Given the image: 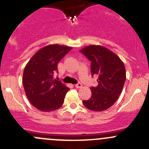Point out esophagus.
<instances>
[{
	"instance_id": "esophagus-1",
	"label": "esophagus",
	"mask_w": 149,
	"mask_h": 149,
	"mask_svg": "<svg viewBox=\"0 0 149 149\" xmlns=\"http://www.w3.org/2000/svg\"><path fill=\"white\" fill-rule=\"evenodd\" d=\"M75 86H76V88H81L82 86H83V85H82V84L81 83H78V84H76V85H75Z\"/></svg>"
}]
</instances>
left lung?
<instances>
[{"mask_svg": "<svg viewBox=\"0 0 149 149\" xmlns=\"http://www.w3.org/2000/svg\"><path fill=\"white\" fill-rule=\"evenodd\" d=\"M91 61V75L98 77V85L91 87V97L84 100L87 109L95 112L106 110L118 100L126 79L124 63L120 58L101 45L86 46L80 50Z\"/></svg>", "mask_w": 149, "mask_h": 149, "instance_id": "obj_1", "label": "left lung"}]
</instances>
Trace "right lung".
I'll return each instance as SVG.
<instances>
[{"instance_id": "add662e5", "label": "right lung", "mask_w": 149, "mask_h": 149, "mask_svg": "<svg viewBox=\"0 0 149 149\" xmlns=\"http://www.w3.org/2000/svg\"><path fill=\"white\" fill-rule=\"evenodd\" d=\"M71 47L49 45L39 49L27 63L23 73L24 88L31 104L43 112L59 109L70 88L54 79L59 61Z\"/></svg>"}]
</instances>
